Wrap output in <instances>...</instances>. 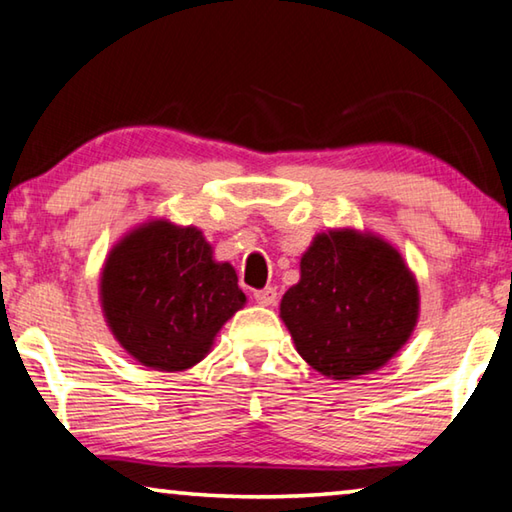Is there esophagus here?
I'll return each mask as SVG.
<instances>
[{
  "label": "esophagus",
  "instance_id": "obj_1",
  "mask_svg": "<svg viewBox=\"0 0 512 512\" xmlns=\"http://www.w3.org/2000/svg\"><path fill=\"white\" fill-rule=\"evenodd\" d=\"M255 300L262 307H271V305H275V302H277V291L273 287L259 289V291H255Z\"/></svg>",
  "mask_w": 512,
  "mask_h": 512
}]
</instances>
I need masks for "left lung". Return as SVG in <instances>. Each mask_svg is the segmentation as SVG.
Returning <instances> with one entry per match:
<instances>
[{
	"label": "left lung",
	"mask_w": 512,
	"mask_h": 512,
	"mask_svg": "<svg viewBox=\"0 0 512 512\" xmlns=\"http://www.w3.org/2000/svg\"><path fill=\"white\" fill-rule=\"evenodd\" d=\"M418 316V282L400 250L354 228L318 232L300 257L298 284L280 302L300 357L339 381L384 368Z\"/></svg>",
	"instance_id": "left-lung-1"
}]
</instances>
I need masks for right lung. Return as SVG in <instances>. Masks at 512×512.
Here are the masks:
<instances>
[{"mask_svg": "<svg viewBox=\"0 0 512 512\" xmlns=\"http://www.w3.org/2000/svg\"><path fill=\"white\" fill-rule=\"evenodd\" d=\"M237 282L201 230L151 219L110 248L99 300L112 336L137 363L178 372L203 361L221 327L246 305Z\"/></svg>", "mask_w": 512, "mask_h": 512, "instance_id": "1", "label": "right lung"}]
</instances>
